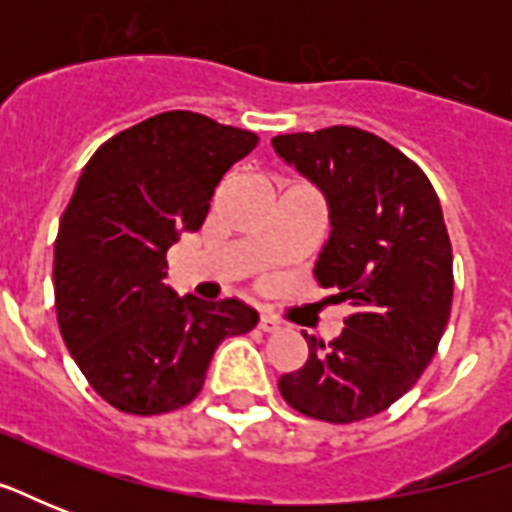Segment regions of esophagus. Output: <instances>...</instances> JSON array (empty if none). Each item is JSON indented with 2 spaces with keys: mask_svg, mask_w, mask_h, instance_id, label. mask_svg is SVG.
<instances>
[{
  "mask_svg": "<svg viewBox=\"0 0 512 512\" xmlns=\"http://www.w3.org/2000/svg\"><path fill=\"white\" fill-rule=\"evenodd\" d=\"M257 327L263 329V332H279L281 324H279V321H276V319H273V316H268V313H263V316L257 319Z\"/></svg>",
  "mask_w": 512,
  "mask_h": 512,
  "instance_id": "34e87169",
  "label": "esophagus"
}]
</instances>
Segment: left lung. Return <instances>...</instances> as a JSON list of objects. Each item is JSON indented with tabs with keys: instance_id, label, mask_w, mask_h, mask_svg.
I'll list each match as a JSON object with an SVG mask.
<instances>
[{
	"instance_id": "left-lung-1",
	"label": "left lung",
	"mask_w": 512,
	"mask_h": 512,
	"mask_svg": "<svg viewBox=\"0 0 512 512\" xmlns=\"http://www.w3.org/2000/svg\"><path fill=\"white\" fill-rule=\"evenodd\" d=\"M327 201L313 276L353 308L340 337L303 332L308 358L284 374L292 409L324 422L380 414L420 380L452 311V244L433 185L398 148L358 127L271 140Z\"/></svg>"
}]
</instances>
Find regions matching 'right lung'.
Masks as SVG:
<instances>
[{
  "label": "right lung",
  "instance_id": "right-lung-1",
  "mask_svg": "<svg viewBox=\"0 0 512 512\" xmlns=\"http://www.w3.org/2000/svg\"><path fill=\"white\" fill-rule=\"evenodd\" d=\"M255 146V132L167 111L114 135L79 175L55 239V311L76 366L119 412L191 404L217 345L257 324L233 297L164 284L167 249L199 231L217 183Z\"/></svg>",
  "mask_w": 512,
  "mask_h": 512
}]
</instances>
